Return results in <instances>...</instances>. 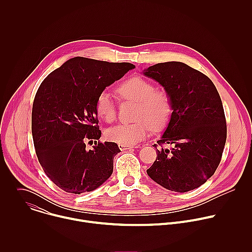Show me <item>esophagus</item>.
Wrapping results in <instances>:
<instances>
[{
    "mask_svg": "<svg viewBox=\"0 0 252 252\" xmlns=\"http://www.w3.org/2000/svg\"><path fill=\"white\" fill-rule=\"evenodd\" d=\"M119 148L121 151H127V150H132L136 147H130V146H124V145H119Z\"/></svg>",
    "mask_w": 252,
    "mask_h": 252,
    "instance_id": "1",
    "label": "esophagus"
}]
</instances>
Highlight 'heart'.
<instances>
[{
	"instance_id": "1",
	"label": "heart",
	"mask_w": 252,
	"mask_h": 252,
	"mask_svg": "<svg viewBox=\"0 0 252 252\" xmlns=\"http://www.w3.org/2000/svg\"><path fill=\"white\" fill-rule=\"evenodd\" d=\"M120 95L137 101L131 124H120L105 131V137L118 145L133 147L145 139L152 129L160 130L168 124L172 111V100L165 91H157L156 86L142 77H132L123 82L119 88ZM96 115L106 123L116 120L117 111L114 96L107 91L101 92L95 101Z\"/></svg>"
}]
</instances>
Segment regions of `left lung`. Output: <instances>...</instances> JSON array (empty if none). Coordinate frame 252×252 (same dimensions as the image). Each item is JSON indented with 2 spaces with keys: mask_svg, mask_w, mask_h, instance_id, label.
<instances>
[{
  "mask_svg": "<svg viewBox=\"0 0 252 252\" xmlns=\"http://www.w3.org/2000/svg\"><path fill=\"white\" fill-rule=\"evenodd\" d=\"M142 73L163 87L173 106L158 141L172 148L157 149V159L147 172L171 191L197 189L217 170L225 146L226 122L220 94L208 77L181 62L157 63Z\"/></svg>",
  "mask_w": 252,
  "mask_h": 252,
  "instance_id": "8db88e82",
  "label": "left lung"
}]
</instances>
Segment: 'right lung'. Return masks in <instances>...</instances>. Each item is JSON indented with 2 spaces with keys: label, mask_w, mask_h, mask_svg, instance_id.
Segmentation results:
<instances>
[{
  "label": "right lung",
  "mask_w": 252,
  "mask_h": 252,
  "mask_svg": "<svg viewBox=\"0 0 252 252\" xmlns=\"http://www.w3.org/2000/svg\"><path fill=\"white\" fill-rule=\"evenodd\" d=\"M129 63H109L76 57L63 63L43 81L32 111V133L38 159L51 181L65 192L93 191L109 178L116 142L96 141L97 95L128 70ZM95 140L92 150L88 140Z\"/></svg>",
  "instance_id": "1"
}]
</instances>
